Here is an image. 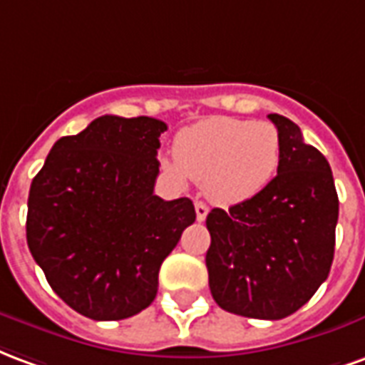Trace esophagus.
<instances>
[{
  "mask_svg": "<svg viewBox=\"0 0 365 365\" xmlns=\"http://www.w3.org/2000/svg\"><path fill=\"white\" fill-rule=\"evenodd\" d=\"M194 210H196V220H198V222H204L206 215H208V206H206L204 202H196V204H194Z\"/></svg>",
  "mask_w": 365,
  "mask_h": 365,
  "instance_id": "obj_1",
  "label": "esophagus"
}]
</instances>
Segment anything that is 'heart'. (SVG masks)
I'll return each instance as SVG.
<instances>
[{
	"label": "heart",
	"mask_w": 365,
	"mask_h": 365,
	"mask_svg": "<svg viewBox=\"0 0 365 365\" xmlns=\"http://www.w3.org/2000/svg\"><path fill=\"white\" fill-rule=\"evenodd\" d=\"M280 157V132L270 122L210 116L180 130L175 159L163 163L177 179L196 180L217 204H237L270 185Z\"/></svg>",
	"instance_id": "1"
}]
</instances>
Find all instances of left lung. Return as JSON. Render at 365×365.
<instances>
[{
    "label": "left lung",
    "mask_w": 365,
    "mask_h": 365,
    "mask_svg": "<svg viewBox=\"0 0 365 365\" xmlns=\"http://www.w3.org/2000/svg\"><path fill=\"white\" fill-rule=\"evenodd\" d=\"M268 118L280 132L278 175L249 200L210 212L206 267L222 309L276 321L309 302L331 272L339 196L331 165L299 126Z\"/></svg>",
    "instance_id": "obj_1"
}]
</instances>
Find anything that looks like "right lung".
<instances>
[{"mask_svg":"<svg viewBox=\"0 0 365 365\" xmlns=\"http://www.w3.org/2000/svg\"><path fill=\"white\" fill-rule=\"evenodd\" d=\"M165 130L150 116L105 114L60 138L33 179L31 255L85 317L118 321L150 307L161 262L196 220L192 200L153 194Z\"/></svg>","mask_w":365,"mask_h":365,"instance_id":"obj_1","label":"right lung"}]
</instances>
